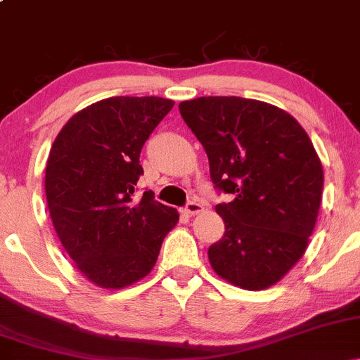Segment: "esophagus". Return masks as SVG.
I'll list each match as a JSON object with an SVG mask.
<instances>
[{"mask_svg": "<svg viewBox=\"0 0 360 360\" xmlns=\"http://www.w3.org/2000/svg\"><path fill=\"white\" fill-rule=\"evenodd\" d=\"M184 212L188 214H198L200 212H203V205L198 203V201H189L184 206Z\"/></svg>", "mask_w": 360, "mask_h": 360, "instance_id": "obj_1", "label": "esophagus"}]
</instances>
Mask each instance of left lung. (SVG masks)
<instances>
[{
  "label": "left lung",
  "instance_id": "obj_1",
  "mask_svg": "<svg viewBox=\"0 0 360 360\" xmlns=\"http://www.w3.org/2000/svg\"><path fill=\"white\" fill-rule=\"evenodd\" d=\"M203 146L225 233L210 245L218 276L243 289L276 284L304 254L315 229L323 169L291 115L240 96H203L179 105Z\"/></svg>",
  "mask_w": 360,
  "mask_h": 360
}]
</instances>
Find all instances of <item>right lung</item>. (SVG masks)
<instances>
[{
	"mask_svg": "<svg viewBox=\"0 0 360 360\" xmlns=\"http://www.w3.org/2000/svg\"><path fill=\"white\" fill-rule=\"evenodd\" d=\"M172 106L157 96L98 101L74 115L51 148L45 194L53 229L98 286L120 289L146 278L179 220L152 191L134 200L143 174L140 152Z\"/></svg>",
	"mask_w": 360,
	"mask_h": 360,
	"instance_id": "add662e5",
	"label": "right lung"
}]
</instances>
